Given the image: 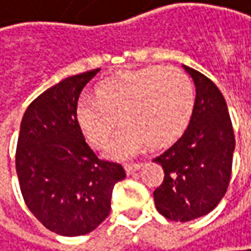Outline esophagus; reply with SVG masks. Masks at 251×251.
<instances>
[{
  "instance_id": "esophagus-1",
  "label": "esophagus",
  "mask_w": 251,
  "mask_h": 251,
  "mask_svg": "<svg viewBox=\"0 0 251 251\" xmlns=\"http://www.w3.org/2000/svg\"><path fill=\"white\" fill-rule=\"evenodd\" d=\"M140 168H142V163H130V165H125V170L127 175H132V173L138 172Z\"/></svg>"
}]
</instances>
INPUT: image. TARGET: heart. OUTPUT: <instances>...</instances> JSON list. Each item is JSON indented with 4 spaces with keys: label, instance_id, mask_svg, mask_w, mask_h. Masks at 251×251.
Segmentation results:
<instances>
[{
    "label": "heart",
    "instance_id": "heart-1",
    "mask_svg": "<svg viewBox=\"0 0 251 251\" xmlns=\"http://www.w3.org/2000/svg\"><path fill=\"white\" fill-rule=\"evenodd\" d=\"M96 98H81L75 121L95 146L111 138L115 116L122 129L105 149L111 159H127L140 148H159L176 140L195 111L196 94L190 78L176 68L149 67L129 71L95 86Z\"/></svg>",
    "mask_w": 251,
    "mask_h": 251
}]
</instances>
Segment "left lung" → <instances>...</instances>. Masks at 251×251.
Wrapping results in <instances>:
<instances>
[{
	"instance_id": "left-lung-1",
	"label": "left lung",
	"mask_w": 251,
	"mask_h": 251,
	"mask_svg": "<svg viewBox=\"0 0 251 251\" xmlns=\"http://www.w3.org/2000/svg\"><path fill=\"white\" fill-rule=\"evenodd\" d=\"M183 69L196 86L195 111L183 135L153 159L165 172L153 192L156 209L173 222L210 213L223 199L236 145L225 96L199 71Z\"/></svg>"
}]
</instances>
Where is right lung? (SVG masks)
<instances>
[{
	"label": "right lung",
	"mask_w": 251,
	"mask_h": 251,
	"mask_svg": "<svg viewBox=\"0 0 251 251\" xmlns=\"http://www.w3.org/2000/svg\"><path fill=\"white\" fill-rule=\"evenodd\" d=\"M100 68L65 78L26 108L15 166L25 204L53 233L75 237L95 230L111 212L119 163L99 160L75 121L83 86Z\"/></svg>",
	"instance_id": "obj_1"
}]
</instances>
